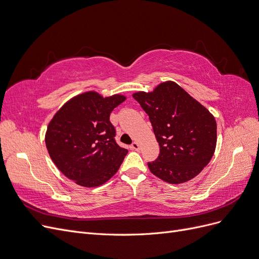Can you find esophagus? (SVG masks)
I'll return each instance as SVG.
<instances>
[{"mask_svg": "<svg viewBox=\"0 0 259 259\" xmlns=\"http://www.w3.org/2000/svg\"><path fill=\"white\" fill-rule=\"evenodd\" d=\"M130 148L132 150H140V144H139L138 142H133L132 144H131V146H130Z\"/></svg>", "mask_w": 259, "mask_h": 259, "instance_id": "1", "label": "esophagus"}]
</instances>
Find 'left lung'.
I'll use <instances>...</instances> for the list:
<instances>
[{"label": "left lung", "mask_w": 259, "mask_h": 259, "mask_svg": "<svg viewBox=\"0 0 259 259\" xmlns=\"http://www.w3.org/2000/svg\"><path fill=\"white\" fill-rule=\"evenodd\" d=\"M132 96L148 114L160 146L157 160L148 163L151 173L173 185L197 176L215 150L213 115L173 81Z\"/></svg>", "instance_id": "left-lung-1"}]
</instances>
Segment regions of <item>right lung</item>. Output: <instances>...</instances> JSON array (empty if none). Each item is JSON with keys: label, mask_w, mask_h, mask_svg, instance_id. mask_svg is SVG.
<instances>
[{"label": "right lung", "mask_w": 259, "mask_h": 259, "mask_svg": "<svg viewBox=\"0 0 259 259\" xmlns=\"http://www.w3.org/2000/svg\"><path fill=\"white\" fill-rule=\"evenodd\" d=\"M126 100L123 95L103 97L85 92L67 101L48 124L46 146L62 173L76 185L95 188L118 170L128 150L115 142L111 112Z\"/></svg>", "instance_id": "obj_1"}]
</instances>
